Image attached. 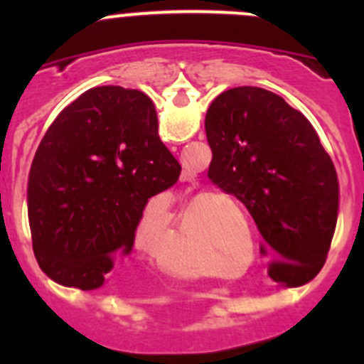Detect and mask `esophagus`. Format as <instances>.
I'll use <instances>...</instances> for the list:
<instances>
[{"label":"esophagus","instance_id":"34e87169","mask_svg":"<svg viewBox=\"0 0 364 364\" xmlns=\"http://www.w3.org/2000/svg\"><path fill=\"white\" fill-rule=\"evenodd\" d=\"M196 179V172L192 171V168L185 167L181 171V181H193Z\"/></svg>","mask_w":364,"mask_h":364}]
</instances>
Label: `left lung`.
Here are the masks:
<instances>
[{
    "label": "left lung",
    "mask_w": 364,
    "mask_h": 364,
    "mask_svg": "<svg viewBox=\"0 0 364 364\" xmlns=\"http://www.w3.org/2000/svg\"><path fill=\"white\" fill-rule=\"evenodd\" d=\"M213 160L208 176L250 211L274 253L267 274L285 287L322 269L338 216V178L310 121L277 93L240 86L205 114Z\"/></svg>",
    "instance_id": "left-lung-1"
}]
</instances>
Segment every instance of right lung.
I'll return each mask as SVG.
<instances>
[{
	"mask_svg": "<svg viewBox=\"0 0 364 364\" xmlns=\"http://www.w3.org/2000/svg\"><path fill=\"white\" fill-rule=\"evenodd\" d=\"M179 172L148 95L84 91L53 121L29 171V229L43 273L65 287H102L114 259L132 252L148 199Z\"/></svg>",
	"mask_w": 364,
	"mask_h": 364,
	"instance_id": "right-lung-1",
	"label": "right lung"
}]
</instances>
